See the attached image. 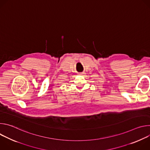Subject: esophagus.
Here are the masks:
<instances>
[{
    "label": "esophagus",
    "mask_w": 150,
    "mask_h": 150,
    "mask_svg": "<svg viewBox=\"0 0 150 150\" xmlns=\"http://www.w3.org/2000/svg\"><path fill=\"white\" fill-rule=\"evenodd\" d=\"M83 73H79V74H78V75H83Z\"/></svg>",
    "instance_id": "34e87169"
}]
</instances>
